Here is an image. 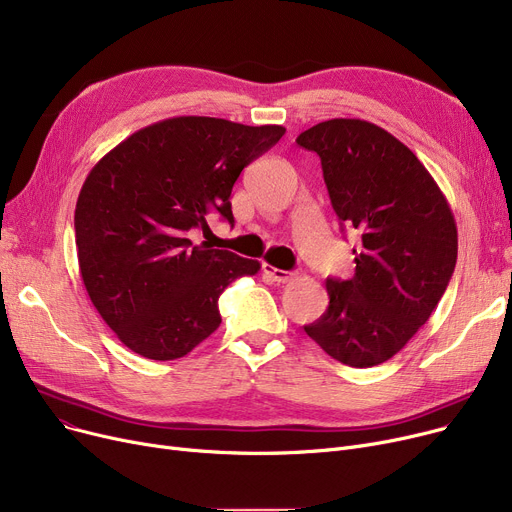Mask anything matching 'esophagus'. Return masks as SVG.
<instances>
[{"mask_svg":"<svg viewBox=\"0 0 512 512\" xmlns=\"http://www.w3.org/2000/svg\"><path fill=\"white\" fill-rule=\"evenodd\" d=\"M263 272H265V276L270 278L272 282H278V284H286V282H290L292 278H294V274L292 272H284V270H278V267H274V265H263Z\"/></svg>","mask_w":512,"mask_h":512,"instance_id":"esophagus-1","label":"esophagus"}]
</instances>
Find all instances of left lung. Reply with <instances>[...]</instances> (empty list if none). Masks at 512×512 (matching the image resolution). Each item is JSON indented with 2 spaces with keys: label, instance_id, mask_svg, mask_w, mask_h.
Listing matches in <instances>:
<instances>
[{
  "label": "left lung",
  "instance_id": "obj_1",
  "mask_svg": "<svg viewBox=\"0 0 512 512\" xmlns=\"http://www.w3.org/2000/svg\"><path fill=\"white\" fill-rule=\"evenodd\" d=\"M297 145L319 155L338 220L363 245L351 280H326L330 305L305 332L344 365H380L442 299L459 251L454 215L417 155L380 126L334 118Z\"/></svg>",
  "mask_w": 512,
  "mask_h": 512
}]
</instances>
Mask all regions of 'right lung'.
Returning a JSON list of instances; mask_svg holds the SVG:
<instances>
[{"label": "right lung", "mask_w": 512, "mask_h": 512, "mask_svg": "<svg viewBox=\"0 0 512 512\" xmlns=\"http://www.w3.org/2000/svg\"><path fill=\"white\" fill-rule=\"evenodd\" d=\"M284 126L178 116L141 128L89 172L74 211L89 299L130 351L172 361L222 324L218 299L259 261L193 245L205 215L234 222L230 193Z\"/></svg>", "instance_id": "add662e5"}]
</instances>
